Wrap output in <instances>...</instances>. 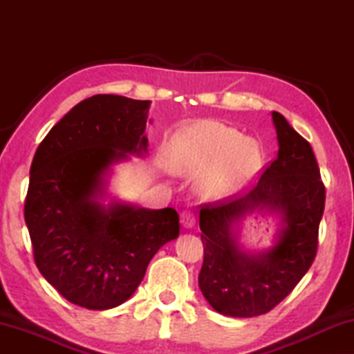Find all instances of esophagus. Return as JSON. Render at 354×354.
Returning <instances> with one entry per match:
<instances>
[{"label": "esophagus", "mask_w": 354, "mask_h": 354, "mask_svg": "<svg viewBox=\"0 0 354 354\" xmlns=\"http://www.w3.org/2000/svg\"><path fill=\"white\" fill-rule=\"evenodd\" d=\"M195 221H196V215L194 211L185 209V211L181 212V223L184 227H194Z\"/></svg>", "instance_id": "1"}]
</instances>
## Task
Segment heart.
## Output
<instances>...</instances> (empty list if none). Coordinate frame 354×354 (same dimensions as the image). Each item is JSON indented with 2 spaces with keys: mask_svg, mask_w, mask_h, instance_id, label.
<instances>
[{
  "mask_svg": "<svg viewBox=\"0 0 354 354\" xmlns=\"http://www.w3.org/2000/svg\"><path fill=\"white\" fill-rule=\"evenodd\" d=\"M167 162L178 175H196L206 200H223L237 194L259 176L263 167L262 145L223 123L198 122L171 137Z\"/></svg>",
  "mask_w": 354,
  "mask_h": 354,
  "instance_id": "heart-1",
  "label": "heart"
}]
</instances>
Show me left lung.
I'll list each match as a JSON object with an SVG mask.
<instances>
[{
  "label": "left lung",
  "mask_w": 354,
  "mask_h": 354,
  "mask_svg": "<svg viewBox=\"0 0 354 354\" xmlns=\"http://www.w3.org/2000/svg\"><path fill=\"white\" fill-rule=\"evenodd\" d=\"M278 156L247 195L201 205L205 259L198 274L203 295L230 317L267 314L295 289L319 247L325 184L313 148L279 112H272ZM266 208L283 221L274 248L259 255L240 250L232 225L247 212Z\"/></svg>",
  "instance_id": "8db88e82"
}]
</instances>
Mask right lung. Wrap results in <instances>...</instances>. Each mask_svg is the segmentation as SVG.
Here are the masks:
<instances>
[{
  "label": "right lung",
  "mask_w": 354,
  "mask_h": 354,
  "mask_svg": "<svg viewBox=\"0 0 354 354\" xmlns=\"http://www.w3.org/2000/svg\"><path fill=\"white\" fill-rule=\"evenodd\" d=\"M149 101L95 95L76 104L37 148L25 201L35 266L70 303L120 306L153 256L179 234L173 207H104L103 176L127 153H145Z\"/></svg>",
  "instance_id": "obj_1"
}]
</instances>
